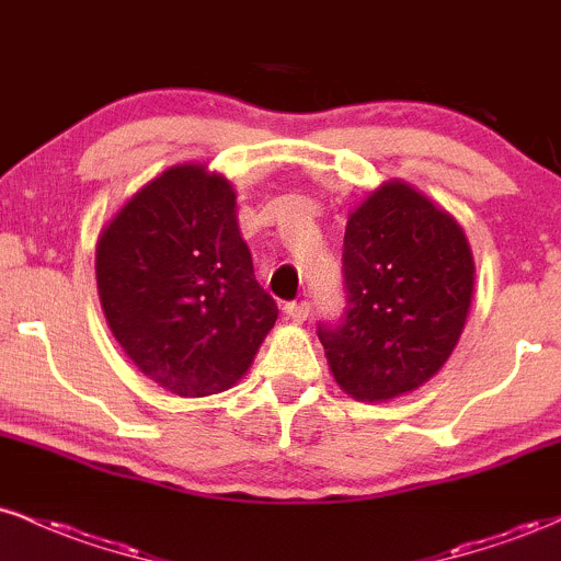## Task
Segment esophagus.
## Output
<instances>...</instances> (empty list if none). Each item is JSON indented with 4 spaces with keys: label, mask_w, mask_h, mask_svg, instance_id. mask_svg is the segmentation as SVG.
<instances>
[{
    "label": "esophagus",
    "mask_w": 561,
    "mask_h": 561,
    "mask_svg": "<svg viewBox=\"0 0 561 561\" xmlns=\"http://www.w3.org/2000/svg\"><path fill=\"white\" fill-rule=\"evenodd\" d=\"M285 313L293 321H306L308 313H311V302L308 300H293L285 306Z\"/></svg>",
    "instance_id": "esophagus-1"
}]
</instances>
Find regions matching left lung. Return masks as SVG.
Returning a JSON list of instances; mask_svg holds the SVG:
<instances>
[{
  "mask_svg": "<svg viewBox=\"0 0 561 561\" xmlns=\"http://www.w3.org/2000/svg\"><path fill=\"white\" fill-rule=\"evenodd\" d=\"M465 231L403 182L351 214L343 242L345 308L319 321L337 385L358 401H388L448 362L472 302Z\"/></svg>",
  "mask_w": 561,
  "mask_h": 561,
  "instance_id": "left-lung-1",
  "label": "left lung"
}]
</instances>
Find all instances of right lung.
<instances>
[{
	"mask_svg": "<svg viewBox=\"0 0 561 561\" xmlns=\"http://www.w3.org/2000/svg\"><path fill=\"white\" fill-rule=\"evenodd\" d=\"M234 208L227 179L173 165L96 242V287L115 340L176 396L231 388L279 313L255 279Z\"/></svg>",
	"mask_w": 561,
	"mask_h": 561,
	"instance_id": "1",
	"label": "right lung"
}]
</instances>
